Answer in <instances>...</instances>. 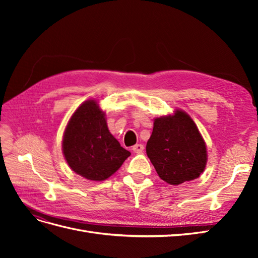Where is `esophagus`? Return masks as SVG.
Wrapping results in <instances>:
<instances>
[{"instance_id": "34e87169", "label": "esophagus", "mask_w": 258, "mask_h": 258, "mask_svg": "<svg viewBox=\"0 0 258 258\" xmlns=\"http://www.w3.org/2000/svg\"><path fill=\"white\" fill-rule=\"evenodd\" d=\"M132 151L137 154H141L144 151V146L143 144H136L135 146H132Z\"/></svg>"}]
</instances>
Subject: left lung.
<instances>
[{"instance_id":"obj_1","label":"left lung","mask_w":258,"mask_h":258,"mask_svg":"<svg viewBox=\"0 0 258 258\" xmlns=\"http://www.w3.org/2000/svg\"><path fill=\"white\" fill-rule=\"evenodd\" d=\"M146 154L159 177L179 185L199 177L207 163V147L200 132L185 112L156 118Z\"/></svg>"}]
</instances>
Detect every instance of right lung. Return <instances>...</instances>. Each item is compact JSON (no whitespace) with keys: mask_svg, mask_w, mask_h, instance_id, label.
<instances>
[{"mask_svg":"<svg viewBox=\"0 0 258 258\" xmlns=\"http://www.w3.org/2000/svg\"><path fill=\"white\" fill-rule=\"evenodd\" d=\"M62 148L70 168L91 181L110 177L131 155L110 134L104 113L93 100L86 101L72 115Z\"/></svg>","mask_w":258,"mask_h":258,"instance_id":"add662e5","label":"right lung"}]
</instances>
